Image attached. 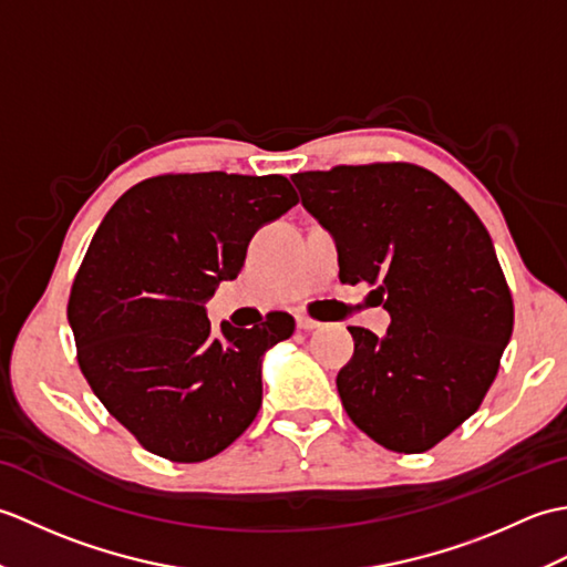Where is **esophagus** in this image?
I'll return each instance as SVG.
<instances>
[{
  "instance_id": "esophagus-1",
  "label": "esophagus",
  "mask_w": 567,
  "mask_h": 567,
  "mask_svg": "<svg viewBox=\"0 0 567 567\" xmlns=\"http://www.w3.org/2000/svg\"><path fill=\"white\" fill-rule=\"evenodd\" d=\"M321 323L317 321V319H311V317H305V315H297V329H302V331H315V329H319Z\"/></svg>"
}]
</instances>
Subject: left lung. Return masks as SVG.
Segmentation results:
<instances>
[{
  "mask_svg": "<svg viewBox=\"0 0 567 567\" xmlns=\"http://www.w3.org/2000/svg\"><path fill=\"white\" fill-rule=\"evenodd\" d=\"M339 244L341 282H368L390 311L384 339L348 327L346 414L394 453H424L483 404L514 329L495 246L457 192L414 163L336 165L292 175Z\"/></svg>",
  "mask_w": 567,
  "mask_h": 567,
  "instance_id": "8db88e82",
  "label": "left lung"
}]
</instances>
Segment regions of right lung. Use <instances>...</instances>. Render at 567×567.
<instances>
[{"label": "right lung", "mask_w": 567, "mask_h": 567, "mask_svg": "<svg viewBox=\"0 0 567 567\" xmlns=\"http://www.w3.org/2000/svg\"><path fill=\"white\" fill-rule=\"evenodd\" d=\"M299 202L282 175L167 173L116 199L84 252L68 302L92 392L143 449L202 463L228 449L262 402L260 358L290 339L272 311L212 331L204 302L244 268L248 240Z\"/></svg>", "instance_id": "obj_1"}]
</instances>
